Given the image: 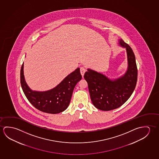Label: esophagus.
Returning a JSON list of instances; mask_svg holds the SVG:
<instances>
[{
    "label": "esophagus",
    "instance_id": "esophagus-1",
    "mask_svg": "<svg viewBox=\"0 0 159 159\" xmlns=\"http://www.w3.org/2000/svg\"><path fill=\"white\" fill-rule=\"evenodd\" d=\"M80 71H81V75H82V76L83 77L84 74L85 72H86V69L84 68L83 67H81V68H80Z\"/></svg>",
    "mask_w": 159,
    "mask_h": 159
}]
</instances>
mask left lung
<instances>
[{
    "label": "left lung",
    "mask_w": 159,
    "mask_h": 159,
    "mask_svg": "<svg viewBox=\"0 0 159 159\" xmlns=\"http://www.w3.org/2000/svg\"><path fill=\"white\" fill-rule=\"evenodd\" d=\"M118 43L126 50L128 66L123 75L117 78H109L88 68L84 75L88 83L91 101L101 111H111L120 107L130 98L136 86L138 71L133 51L122 39H118Z\"/></svg>",
    "instance_id": "obj_1"
}]
</instances>
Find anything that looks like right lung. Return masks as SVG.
<instances>
[{
	"instance_id": "right-lung-1",
	"label": "right lung",
	"mask_w": 159,
	"mask_h": 159,
	"mask_svg": "<svg viewBox=\"0 0 159 159\" xmlns=\"http://www.w3.org/2000/svg\"><path fill=\"white\" fill-rule=\"evenodd\" d=\"M81 79L80 68L78 67L55 87L48 91H33L26 82L24 62L20 71L21 86L28 101L38 110L47 113H59L67 108L75 87Z\"/></svg>"
}]
</instances>
